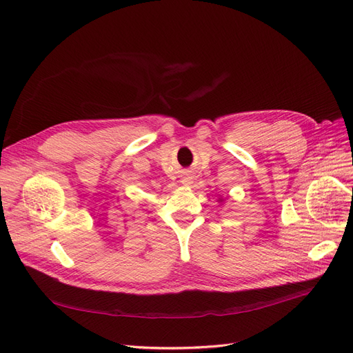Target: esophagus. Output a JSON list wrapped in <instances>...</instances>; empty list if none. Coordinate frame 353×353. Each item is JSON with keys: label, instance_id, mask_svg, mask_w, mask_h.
<instances>
[{"label": "esophagus", "instance_id": "obj_1", "mask_svg": "<svg viewBox=\"0 0 353 353\" xmlns=\"http://www.w3.org/2000/svg\"><path fill=\"white\" fill-rule=\"evenodd\" d=\"M183 183H184V184H189V180H183Z\"/></svg>", "mask_w": 353, "mask_h": 353}]
</instances>
